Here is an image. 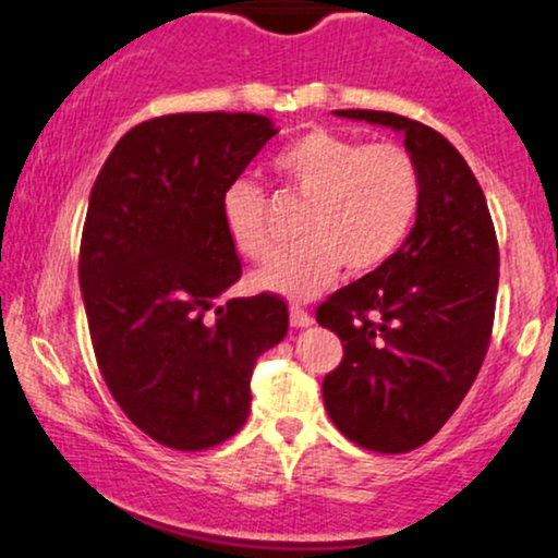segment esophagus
<instances>
[{"mask_svg": "<svg viewBox=\"0 0 558 558\" xmlns=\"http://www.w3.org/2000/svg\"><path fill=\"white\" fill-rule=\"evenodd\" d=\"M312 322H314V317L306 312L304 306H299V304L291 306V325L293 327H308Z\"/></svg>", "mask_w": 558, "mask_h": 558, "instance_id": "obj_1", "label": "esophagus"}]
</instances>
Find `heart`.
<instances>
[{
  "instance_id": "b5f03b06",
  "label": "heart",
  "mask_w": 558,
  "mask_h": 558,
  "mask_svg": "<svg viewBox=\"0 0 558 558\" xmlns=\"http://www.w3.org/2000/svg\"><path fill=\"white\" fill-rule=\"evenodd\" d=\"M286 197L304 203L301 244L254 275V286L306 299L340 267L351 275L377 270L400 250L421 207V171L408 147L361 143L330 130H312L272 160ZM223 220L233 246L254 262L275 254L265 203L250 181L223 194Z\"/></svg>"
}]
</instances>
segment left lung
Listing matches in <instances>:
<instances>
[{
    "label": "left lung",
    "mask_w": 558,
    "mask_h": 558,
    "mask_svg": "<svg viewBox=\"0 0 558 558\" xmlns=\"http://www.w3.org/2000/svg\"><path fill=\"white\" fill-rule=\"evenodd\" d=\"M335 113L405 134L421 207L385 265L317 306L319 325L343 343L322 398L359 447L411 452L447 424L478 377L494 330L499 241L478 179L447 137L389 111Z\"/></svg>",
    "instance_id": "1"
}]
</instances>
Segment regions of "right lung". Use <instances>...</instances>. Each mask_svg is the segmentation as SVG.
I'll return each mask as SVG.
<instances>
[{
  "label": "right lung",
  "mask_w": 558,
  "mask_h": 558,
  "mask_svg": "<svg viewBox=\"0 0 558 558\" xmlns=\"http://www.w3.org/2000/svg\"><path fill=\"white\" fill-rule=\"evenodd\" d=\"M275 132L257 113H166L132 126L93 184L80 241L93 353L126 418L179 452L246 424L254 364L288 332L278 293L215 306L241 278L223 194Z\"/></svg>",
  "instance_id": "obj_1"
}]
</instances>
